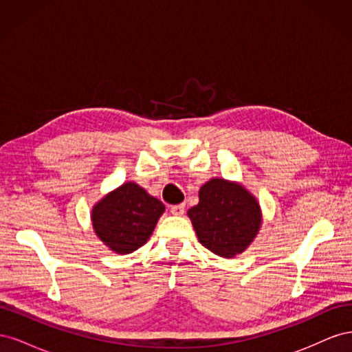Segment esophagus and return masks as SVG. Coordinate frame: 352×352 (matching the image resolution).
Here are the masks:
<instances>
[{"label":"esophagus","mask_w":352,"mask_h":352,"mask_svg":"<svg viewBox=\"0 0 352 352\" xmlns=\"http://www.w3.org/2000/svg\"><path fill=\"white\" fill-rule=\"evenodd\" d=\"M170 211H172V214H175V216H182L185 212V204L172 206V207H170Z\"/></svg>","instance_id":"1"}]
</instances>
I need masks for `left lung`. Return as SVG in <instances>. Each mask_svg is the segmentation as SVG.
<instances>
[{"label":"left lung","instance_id":"8db88e82","mask_svg":"<svg viewBox=\"0 0 352 352\" xmlns=\"http://www.w3.org/2000/svg\"><path fill=\"white\" fill-rule=\"evenodd\" d=\"M199 242L223 258L247 250L261 226V210L242 185L210 179L199 189V202L188 210Z\"/></svg>","mask_w":352,"mask_h":352}]
</instances>
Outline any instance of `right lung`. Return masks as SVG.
Instances as JSON below:
<instances>
[{"mask_svg": "<svg viewBox=\"0 0 352 352\" xmlns=\"http://www.w3.org/2000/svg\"><path fill=\"white\" fill-rule=\"evenodd\" d=\"M163 212L162 201L138 184L126 182L94 206L91 219L97 236L111 251L131 254L150 239Z\"/></svg>", "mask_w": 352, "mask_h": 352, "instance_id": "1", "label": "right lung"}]
</instances>
